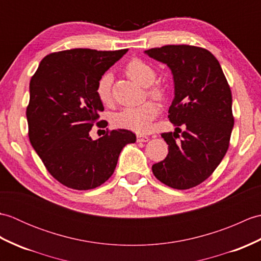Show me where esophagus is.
<instances>
[{"label":"esophagus","instance_id":"1","mask_svg":"<svg viewBox=\"0 0 261 261\" xmlns=\"http://www.w3.org/2000/svg\"><path fill=\"white\" fill-rule=\"evenodd\" d=\"M149 140V137L145 135H138L137 136V141L138 142H147Z\"/></svg>","mask_w":261,"mask_h":261}]
</instances>
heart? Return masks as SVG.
Listing matches in <instances>:
<instances>
[{
    "mask_svg": "<svg viewBox=\"0 0 261 261\" xmlns=\"http://www.w3.org/2000/svg\"><path fill=\"white\" fill-rule=\"evenodd\" d=\"M125 74L131 80L139 83L142 86H150L149 95L156 99H163L166 90L162 85H152L156 81L157 74L148 63L135 58L125 66ZM112 82L113 76L111 73L103 74L96 84V95L103 104L112 102ZM159 109L156 103L146 102L139 107H130L119 111L112 116V123L120 129H126L135 132H146L151 125V122L157 118Z\"/></svg>",
    "mask_w": 261,
    "mask_h": 261,
    "instance_id": "b5f03b06",
    "label": "heart"
}]
</instances>
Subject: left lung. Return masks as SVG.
Instances as JSON below:
<instances>
[{"label": "left lung", "mask_w": 261, "mask_h": 261, "mask_svg": "<svg viewBox=\"0 0 261 261\" xmlns=\"http://www.w3.org/2000/svg\"><path fill=\"white\" fill-rule=\"evenodd\" d=\"M145 53L167 64L175 84L168 118L176 130L162 134L168 154L152 165V173L165 185L188 190L207 179L228 151L234 124L230 86L218 59L204 48L168 45Z\"/></svg>", "instance_id": "left-lung-1"}]
</instances>
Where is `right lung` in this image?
I'll list each match as a JSON object with an SVG mask.
<instances>
[{
    "mask_svg": "<svg viewBox=\"0 0 261 261\" xmlns=\"http://www.w3.org/2000/svg\"><path fill=\"white\" fill-rule=\"evenodd\" d=\"M127 49L98 51L70 49L49 54L30 81L27 108L29 139L55 179L73 190L87 191L107 181L127 143L136 142L134 132L107 131L93 140L94 123L104 110L96 95V84L105 71Z\"/></svg>",
    "mask_w": 261,
    "mask_h": 261,
    "instance_id": "add662e5",
    "label": "right lung"
}]
</instances>
